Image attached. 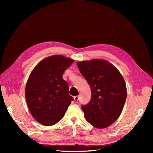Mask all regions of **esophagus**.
I'll return each mask as SVG.
<instances>
[{
  "mask_svg": "<svg viewBox=\"0 0 153 153\" xmlns=\"http://www.w3.org/2000/svg\"><path fill=\"white\" fill-rule=\"evenodd\" d=\"M79 96H75L74 97V100H75V101H78V100H79Z\"/></svg>",
  "mask_w": 153,
  "mask_h": 153,
  "instance_id": "1",
  "label": "esophagus"
}]
</instances>
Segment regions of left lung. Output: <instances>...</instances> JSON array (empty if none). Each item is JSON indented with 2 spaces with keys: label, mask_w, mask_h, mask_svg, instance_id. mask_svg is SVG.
I'll list each match as a JSON object with an SVG mask.
<instances>
[{
  "label": "left lung",
  "mask_w": 153,
  "mask_h": 153,
  "mask_svg": "<svg viewBox=\"0 0 153 153\" xmlns=\"http://www.w3.org/2000/svg\"><path fill=\"white\" fill-rule=\"evenodd\" d=\"M89 84L90 102L82 106L85 118L96 128L110 126L119 117L127 96L126 83L118 69L104 59L77 62Z\"/></svg>",
  "instance_id": "1"
}]
</instances>
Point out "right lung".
I'll return each mask as SVG.
<instances>
[{
    "label": "right lung",
    "mask_w": 153,
    "mask_h": 153,
    "mask_svg": "<svg viewBox=\"0 0 153 153\" xmlns=\"http://www.w3.org/2000/svg\"><path fill=\"white\" fill-rule=\"evenodd\" d=\"M74 60L55 55L40 61L30 73L25 87V98L32 117L50 126L64 117L73 100L62 75Z\"/></svg>",
    "instance_id": "1"
}]
</instances>
